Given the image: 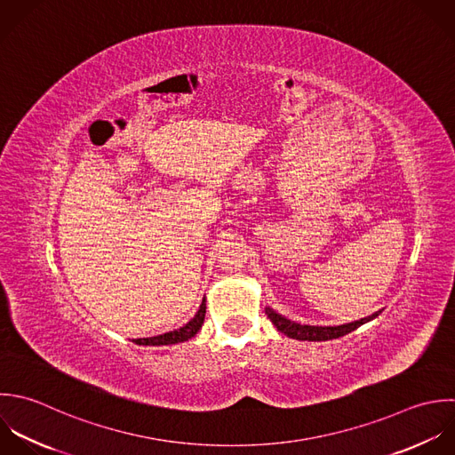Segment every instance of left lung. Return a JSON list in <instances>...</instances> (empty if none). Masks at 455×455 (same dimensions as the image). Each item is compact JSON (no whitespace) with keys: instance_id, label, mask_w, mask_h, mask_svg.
<instances>
[{"instance_id":"left-lung-1","label":"left lung","mask_w":455,"mask_h":455,"mask_svg":"<svg viewBox=\"0 0 455 455\" xmlns=\"http://www.w3.org/2000/svg\"><path fill=\"white\" fill-rule=\"evenodd\" d=\"M266 314L271 319V323L278 328V331H282L283 335H287L291 339H296V340H310V342L331 340V339L344 337V335L355 331L358 326H362V324H365V323H369V321H372L374 317L379 315V314H372L365 319L355 321L351 324H342V326H301L298 323H292V321L282 317L280 314L273 312L271 308H266Z\"/></svg>"}]
</instances>
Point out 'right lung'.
<instances>
[{
  "mask_svg": "<svg viewBox=\"0 0 455 455\" xmlns=\"http://www.w3.org/2000/svg\"><path fill=\"white\" fill-rule=\"evenodd\" d=\"M204 319H205V299L202 301L200 310L196 312V315L188 324H184L182 328L168 331V333H163V335H157V337L138 339L136 344H140V346H170V344L189 340L191 337H195L198 333V330L204 324Z\"/></svg>",
  "mask_w": 455,
  "mask_h": 455,
  "instance_id": "add662e5",
  "label": "right lung"
}]
</instances>
